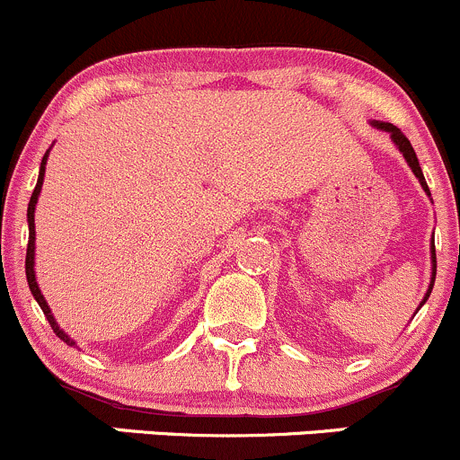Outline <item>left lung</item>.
I'll use <instances>...</instances> for the list:
<instances>
[{"instance_id": "left-lung-1", "label": "left lung", "mask_w": 460, "mask_h": 460, "mask_svg": "<svg viewBox=\"0 0 460 460\" xmlns=\"http://www.w3.org/2000/svg\"><path fill=\"white\" fill-rule=\"evenodd\" d=\"M372 126H374V128H378V130H383V132H387V135H390L392 144H394L396 148H399V153L403 155V157H405L407 165H410V168H411V172H414V177L419 179V183H420V188H423V190H425V195L432 197V195H429L428 181H425V177H423V170H420V165H419V159H416L414 148H411V144H410V141H407V137L403 135V132H401L399 128H396V126L387 124V121H372ZM429 252H432V254H429V259H432V277H429L428 292H425L423 301H420V305L416 307V312H419L420 307L425 305V301L429 299V295H432V288H434V279H437V250H434V239H432V245H429Z\"/></svg>"}]
</instances>
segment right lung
Listing matches in <instances>:
<instances>
[{"instance_id":"obj_1","label":"right lung","mask_w":460,"mask_h":460,"mask_svg":"<svg viewBox=\"0 0 460 460\" xmlns=\"http://www.w3.org/2000/svg\"><path fill=\"white\" fill-rule=\"evenodd\" d=\"M53 148V146H50ZM50 148L46 150L44 159H41V165H40V177H37V186L35 190H32L31 195V201H28V250H26V279H28V288H31L32 296H35V301L40 303L41 312L46 314V319H49L50 328H53V332L59 336L64 343L68 345H77L73 339H70L68 334L64 332V330L59 328V323H57V319L53 316V310H50V305L46 303L44 295H41L40 290V283H37V274H35V206L37 201H40V192H41V186H44V174H46V161H49V155H50Z\"/></svg>"}]
</instances>
